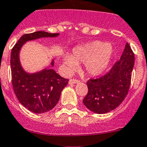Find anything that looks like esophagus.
Returning a JSON list of instances; mask_svg holds the SVG:
<instances>
[{
  "label": "esophagus",
  "mask_w": 147,
  "mask_h": 147,
  "mask_svg": "<svg viewBox=\"0 0 147 147\" xmlns=\"http://www.w3.org/2000/svg\"><path fill=\"white\" fill-rule=\"evenodd\" d=\"M80 82V80L78 79H75V78H72V79L69 80V84H76V83Z\"/></svg>",
  "instance_id": "1"
}]
</instances>
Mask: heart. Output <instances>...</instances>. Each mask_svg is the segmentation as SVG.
Instances as JSON below:
<instances>
[{"label":"heart","mask_w":147,"mask_h":147,"mask_svg":"<svg viewBox=\"0 0 147 147\" xmlns=\"http://www.w3.org/2000/svg\"><path fill=\"white\" fill-rule=\"evenodd\" d=\"M112 53L113 48L111 44L93 41L75 47L72 55L65 56L64 63L67 71L70 72L78 67V63H84L87 73L97 76L107 69Z\"/></svg>","instance_id":"b5f03b06"}]
</instances>
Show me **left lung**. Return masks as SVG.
Segmentation results:
<instances>
[{"instance_id": "left-lung-1", "label": "left lung", "mask_w": 147, "mask_h": 147, "mask_svg": "<svg viewBox=\"0 0 147 147\" xmlns=\"http://www.w3.org/2000/svg\"><path fill=\"white\" fill-rule=\"evenodd\" d=\"M134 65V54L127 42L120 60L105 75L87 80L88 92L83 100L86 107L97 114L116 109L128 94Z\"/></svg>"}]
</instances>
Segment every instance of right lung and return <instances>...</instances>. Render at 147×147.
Returning a JSON list of instances; mask_svg holds the SVG:
<instances>
[{
    "instance_id": "1",
    "label": "right lung",
    "mask_w": 147,
    "mask_h": 147,
    "mask_svg": "<svg viewBox=\"0 0 147 147\" xmlns=\"http://www.w3.org/2000/svg\"><path fill=\"white\" fill-rule=\"evenodd\" d=\"M59 33L37 31L20 37L12 48L10 54L11 82L13 91L21 105L36 114L48 112L54 108L60 99L62 90L69 80L62 78L51 67L39 72L29 74L25 72L19 60V52L26 42L45 37H56Z\"/></svg>"
}]
</instances>
